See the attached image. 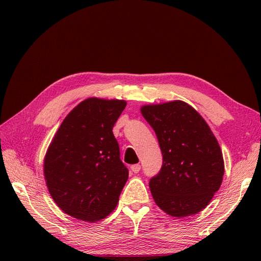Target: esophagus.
<instances>
[{
  "instance_id": "34e87169",
  "label": "esophagus",
  "mask_w": 261,
  "mask_h": 261,
  "mask_svg": "<svg viewBox=\"0 0 261 261\" xmlns=\"http://www.w3.org/2000/svg\"><path fill=\"white\" fill-rule=\"evenodd\" d=\"M140 169H141L140 164H134V165H132V167H130V170H132L133 173H138L140 171Z\"/></svg>"
}]
</instances>
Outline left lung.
Segmentation results:
<instances>
[{"label": "left lung", "mask_w": 261, "mask_h": 261, "mask_svg": "<svg viewBox=\"0 0 261 261\" xmlns=\"http://www.w3.org/2000/svg\"><path fill=\"white\" fill-rule=\"evenodd\" d=\"M162 151L160 172L149 187L158 206L183 218L200 212L219 191L224 174L221 148L206 121L183 101L144 106Z\"/></svg>", "instance_id": "left-lung-1"}]
</instances>
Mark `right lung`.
I'll return each instance as SVG.
<instances>
[{
    "label": "right lung",
    "mask_w": 261,
    "mask_h": 261,
    "mask_svg": "<svg viewBox=\"0 0 261 261\" xmlns=\"http://www.w3.org/2000/svg\"><path fill=\"white\" fill-rule=\"evenodd\" d=\"M124 100L89 98L68 113L44 158V178L55 203L88 222L105 219L128 178L113 126Z\"/></svg>",
    "instance_id": "1"
}]
</instances>
